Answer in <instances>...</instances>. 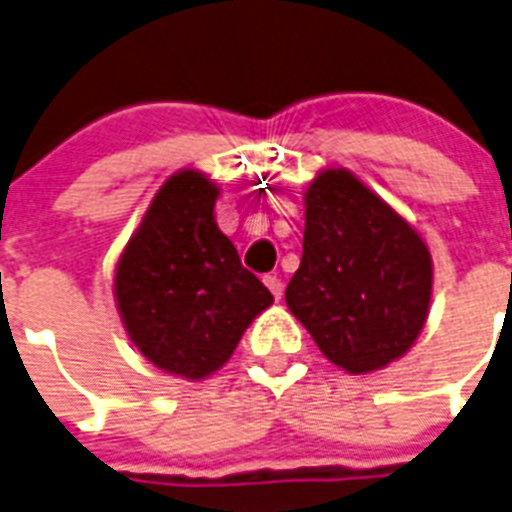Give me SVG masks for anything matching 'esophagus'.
I'll use <instances>...</instances> for the list:
<instances>
[{
    "instance_id": "esophagus-1",
    "label": "esophagus",
    "mask_w": 512,
    "mask_h": 512,
    "mask_svg": "<svg viewBox=\"0 0 512 512\" xmlns=\"http://www.w3.org/2000/svg\"><path fill=\"white\" fill-rule=\"evenodd\" d=\"M265 286L270 288V293H273L275 301H281V296H283L281 278H275V275H265Z\"/></svg>"
}]
</instances>
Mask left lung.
<instances>
[{
	"label": "left lung",
	"mask_w": 512,
	"mask_h": 512,
	"mask_svg": "<svg viewBox=\"0 0 512 512\" xmlns=\"http://www.w3.org/2000/svg\"><path fill=\"white\" fill-rule=\"evenodd\" d=\"M433 299V257L420 231L345 167L304 190V255L286 304L342 371L399 361L420 337Z\"/></svg>",
	"instance_id": "1"
}]
</instances>
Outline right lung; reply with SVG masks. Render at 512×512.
Wrapping results in <instances>:
<instances>
[{
    "label": "right lung",
    "instance_id": "1",
    "mask_svg": "<svg viewBox=\"0 0 512 512\" xmlns=\"http://www.w3.org/2000/svg\"><path fill=\"white\" fill-rule=\"evenodd\" d=\"M219 182L182 167L154 193L115 262L113 296L133 348L159 371L203 381L273 304L216 224Z\"/></svg>",
    "mask_w": 512,
    "mask_h": 512
}]
</instances>
